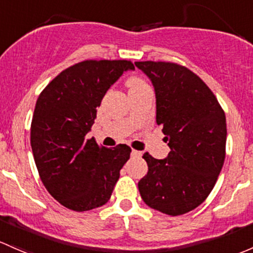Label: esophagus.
I'll return each mask as SVG.
<instances>
[{
    "label": "esophagus",
    "instance_id": "1",
    "mask_svg": "<svg viewBox=\"0 0 253 253\" xmlns=\"http://www.w3.org/2000/svg\"><path fill=\"white\" fill-rule=\"evenodd\" d=\"M132 156H134V158H140L142 156V153L138 150H134V149H132V153H131Z\"/></svg>",
    "mask_w": 253,
    "mask_h": 253
}]
</instances>
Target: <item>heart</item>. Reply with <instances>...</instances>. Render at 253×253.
<instances>
[{"label":"heart","mask_w":253,"mask_h":253,"mask_svg":"<svg viewBox=\"0 0 253 253\" xmlns=\"http://www.w3.org/2000/svg\"><path fill=\"white\" fill-rule=\"evenodd\" d=\"M148 84H145L144 80H142L140 78H137V76H133L128 80V87H129V91L132 89H139L143 88V87H147Z\"/></svg>","instance_id":"b5f03b06"}]
</instances>
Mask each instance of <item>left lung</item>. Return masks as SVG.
<instances>
[{
	"instance_id": "1",
	"label": "left lung",
	"mask_w": 253,
	"mask_h": 253,
	"mask_svg": "<svg viewBox=\"0 0 253 253\" xmlns=\"http://www.w3.org/2000/svg\"><path fill=\"white\" fill-rule=\"evenodd\" d=\"M150 79L156 97V124L171 151L166 159L145 153L148 173L138 182L143 201L169 216L196 209L210 195L225 159L227 122L217 98L185 66L135 62Z\"/></svg>"
}]
</instances>
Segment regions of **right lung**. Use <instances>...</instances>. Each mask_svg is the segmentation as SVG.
Masks as SVG:
<instances>
[{
	"label": "right lung",
	"instance_id": "add662e5",
	"mask_svg": "<svg viewBox=\"0 0 253 253\" xmlns=\"http://www.w3.org/2000/svg\"><path fill=\"white\" fill-rule=\"evenodd\" d=\"M127 70L128 60H84L65 69L39 95L30 142L42 183L73 211L105 205L129 159L131 148L99 147L87 139L106 91Z\"/></svg>",
	"mask_w": 253,
	"mask_h": 253
}]
</instances>
